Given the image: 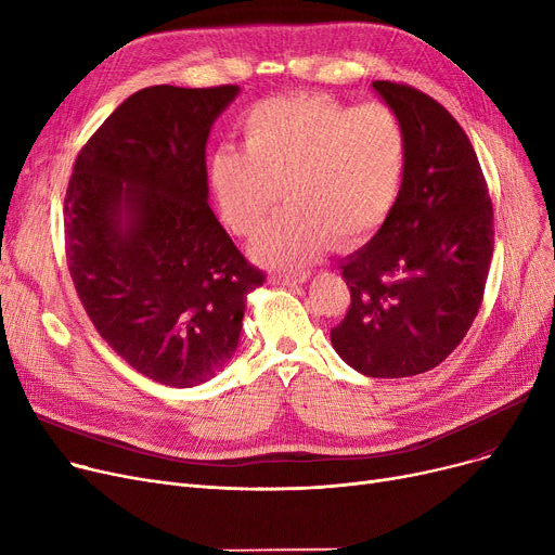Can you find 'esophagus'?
I'll return each instance as SVG.
<instances>
[{
  "label": "esophagus",
  "instance_id": "1",
  "mask_svg": "<svg viewBox=\"0 0 555 555\" xmlns=\"http://www.w3.org/2000/svg\"><path fill=\"white\" fill-rule=\"evenodd\" d=\"M308 276H310L308 272H274L270 276V281L276 285H297V283L308 281Z\"/></svg>",
  "mask_w": 555,
  "mask_h": 555
}]
</instances>
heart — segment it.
Returning <instances> with one entry per match:
<instances>
[{"mask_svg":"<svg viewBox=\"0 0 555 555\" xmlns=\"http://www.w3.org/2000/svg\"><path fill=\"white\" fill-rule=\"evenodd\" d=\"M245 151L211 157L224 222L254 236L285 189L289 207L254 241L272 268H301L331 241L353 247L393 211L406 166V132L385 103L348 105L326 94L256 103L243 119Z\"/></svg>","mask_w":555,"mask_h":555,"instance_id":"b5f03b06","label":"heart"}]
</instances>
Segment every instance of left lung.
Returning a JSON list of instances; mask_svg holds the SVG:
<instances>
[{
  "instance_id": "8db88e82",
  "label": "left lung",
  "mask_w": 555,
  "mask_h": 555,
  "mask_svg": "<svg viewBox=\"0 0 555 555\" xmlns=\"http://www.w3.org/2000/svg\"><path fill=\"white\" fill-rule=\"evenodd\" d=\"M406 132L393 211L341 262L351 304L331 328L337 356L369 377L439 366L470 331L492 258V202L454 116L404 82L375 80Z\"/></svg>"
}]
</instances>
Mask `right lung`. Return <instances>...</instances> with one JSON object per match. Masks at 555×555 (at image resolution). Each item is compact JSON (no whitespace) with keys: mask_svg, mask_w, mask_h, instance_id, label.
<instances>
[{"mask_svg":"<svg viewBox=\"0 0 555 555\" xmlns=\"http://www.w3.org/2000/svg\"><path fill=\"white\" fill-rule=\"evenodd\" d=\"M238 85L139 90L80 149L65 193V254L99 335L166 387L207 383L238 346L266 283L209 207L207 151Z\"/></svg>","mask_w":555,"mask_h":555,"instance_id":"right-lung-1","label":"right lung"}]
</instances>
